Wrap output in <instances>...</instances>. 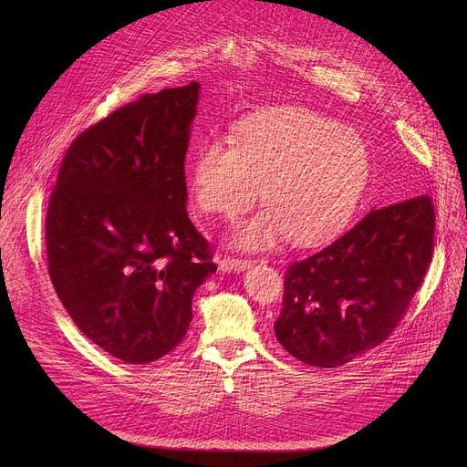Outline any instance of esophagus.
Listing matches in <instances>:
<instances>
[{
    "mask_svg": "<svg viewBox=\"0 0 467 467\" xmlns=\"http://www.w3.org/2000/svg\"><path fill=\"white\" fill-rule=\"evenodd\" d=\"M251 260L249 258H242V256H223L220 260V270L222 272H244L245 268H249Z\"/></svg>",
    "mask_w": 467,
    "mask_h": 467,
    "instance_id": "1",
    "label": "esophagus"
}]
</instances>
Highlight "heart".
Returning a JSON list of instances; mask_svg holds the SVG:
<instances>
[{
	"label": "heart",
	"instance_id": "b5f03b06",
	"mask_svg": "<svg viewBox=\"0 0 467 467\" xmlns=\"http://www.w3.org/2000/svg\"><path fill=\"white\" fill-rule=\"evenodd\" d=\"M369 168L358 132L306 109L281 107L249 114L231 127V139L214 135L199 146L190 192L199 213L225 220L262 195L268 205L233 234L238 247H272L286 236L317 245L349 225Z\"/></svg>",
	"mask_w": 467,
	"mask_h": 467
}]
</instances>
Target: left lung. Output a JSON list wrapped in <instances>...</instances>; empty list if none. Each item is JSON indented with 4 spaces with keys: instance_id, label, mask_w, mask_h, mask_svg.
<instances>
[{
    "instance_id": "left-lung-1",
    "label": "left lung",
    "mask_w": 467,
    "mask_h": 467,
    "mask_svg": "<svg viewBox=\"0 0 467 467\" xmlns=\"http://www.w3.org/2000/svg\"><path fill=\"white\" fill-rule=\"evenodd\" d=\"M434 203L421 193L368 213L285 274L279 344L297 360L337 368L382 344L403 319L434 251Z\"/></svg>"
}]
</instances>
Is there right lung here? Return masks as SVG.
<instances>
[{"label": "right lung", "mask_w": 467, "mask_h": 467, "mask_svg": "<svg viewBox=\"0 0 467 467\" xmlns=\"http://www.w3.org/2000/svg\"><path fill=\"white\" fill-rule=\"evenodd\" d=\"M199 83L127 103L66 151L46 216L47 272L83 335L125 364L177 348L216 272L186 213L184 159Z\"/></svg>", "instance_id": "obj_1"}]
</instances>
